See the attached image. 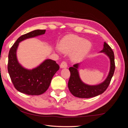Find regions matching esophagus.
<instances>
[{
  "label": "esophagus",
  "instance_id": "1",
  "mask_svg": "<svg viewBox=\"0 0 128 128\" xmlns=\"http://www.w3.org/2000/svg\"><path fill=\"white\" fill-rule=\"evenodd\" d=\"M60 66L61 68H67L68 66H67V64H66V62H62V63H61Z\"/></svg>",
  "mask_w": 128,
  "mask_h": 128
}]
</instances>
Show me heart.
<instances>
[{
    "label": "heart",
    "instance_id": "1",
    "mask_svg": "<svg viewBox=\"0 0 128 128\" xmlns=\"http://www.w3.org/2000/svg\"><path fill=\"white\" fill-rule=\"evenodd\" d=\"M92 46L90 40L77 35H69L64 38L60 42L58 48L62 52L70 54L73 62H78L84 58Z\"/></svg>",
    "mask_w": 128,
    "mask_h": 128
}]
</instances>
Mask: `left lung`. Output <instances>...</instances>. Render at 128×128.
<instances>
[{"instance_id":"obj_1","label":"left lung","mask_w":128,"mask_h":128,"mask_svg":"<svg viewBox=\"0 0 128 128\" xmlns=\"http://www.w3.org/2000/svg\"><path fill=\"white\" fill-rule=\"evenodd\" d=\"M103 49L100 53H104L108 57L110 60V69L106 78L104 82L97 85H88L82 82L80 77L78 68L81 62L76 64L69 68L70 76L68 86L70 93L74 96L78 98H90L96 97L104 93L108 88L115 70L114 55L110 46L106 42H104Z\"/></svg>"}]
</instances>
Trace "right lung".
<instances>
[{"label": "right lung", "instance_id": "1", "mask_svg": "<svg viewBox=\"0 0 128 128\" xmlns=\"http://www.w3.org/2000/svg\"><path fill=\"white\" fill-rule=\"evenodd\" d=\"M46 30H34L20 36L10 50L8 72L15 88L28 95H40L48 90L52 78L59 70V66L51 59L44 60L36 67L27 69L18 60L17 50L20 42L44 35Z\"/></svg>", "mask_w": 128, "mask_h": 128}]
</instances>
